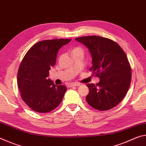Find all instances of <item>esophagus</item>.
<instances>
[{"instance_id":"1","label":"esophagus","mask_w":146,"mask_h":146,"mask_svg":"<svg viewBox=\"0 0 146 146\" xmlns=\"http://www.w3.org/2000/svg\"><path fill=\"white\" fill-rule=\"evenodd\" d=\"M80 85V84H79V83H71L69 84L68 86L70 88H71V87H74V86H78Z\"/></svg>"}]
</instances>
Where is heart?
<instances>
[{"label":"heart","instance_id":"obj_1","mask_svg":"<svg viewBox=\"0 0 146 146\" xmlns=\"http://www.w3.org/2000/svg\"><path fill=\"white\" fill-rule=\"evenodd\" d=\"M75 52H83V49L81 48V47H75L73 49H72V53H75Z\"/></svg>","mask_w":146,"mask_h":146}]
</instances>
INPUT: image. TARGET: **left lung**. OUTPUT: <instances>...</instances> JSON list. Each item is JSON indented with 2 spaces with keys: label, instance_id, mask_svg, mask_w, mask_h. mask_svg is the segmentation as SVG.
Returning a JSON list of instances; mask_svg holds the SVG:
<instances>
[{
  "label": "left lung",
  "instance_id": "left-lung-1",
  "mask_svg": "<svg viewBox=\"0 0 146 146\" xmlns=\"http://www.w3.org/2000/svg\"><path fill=\"white\" fill-rule=\"evenodd\" d=\"M75 40L89 49L93 63L90 70L100 78L97 84H86L90 91L86 101L97 110H111L122 100L129 90L131 71L126 55L111 39L91 35Z\"/></svg>",
  "mask_w": 146,
  "mask_h": 146
}]
</instances>
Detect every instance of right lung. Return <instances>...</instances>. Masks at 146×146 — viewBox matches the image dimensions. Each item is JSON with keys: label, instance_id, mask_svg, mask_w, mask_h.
Instances as JSON below:
<instances>
[{"label": "right lung", "instance_id": "right-lung-1", "mask_svg": "<svg viewBox=\"0 0 146 146\" xmlns=\"http://www.w3.org/2000/svg\"><path fill=\"white\" fill-rule=\"evenodd\" d=\"M71 39H53L35 44L19 66L17 84L22 99L34 111L45 113L57 108L67 88L56 86L48 78L49 71L56 63L61 47Z\"/></svg>", "mask_w": 146, "mask_h": 146}]
</instances>
